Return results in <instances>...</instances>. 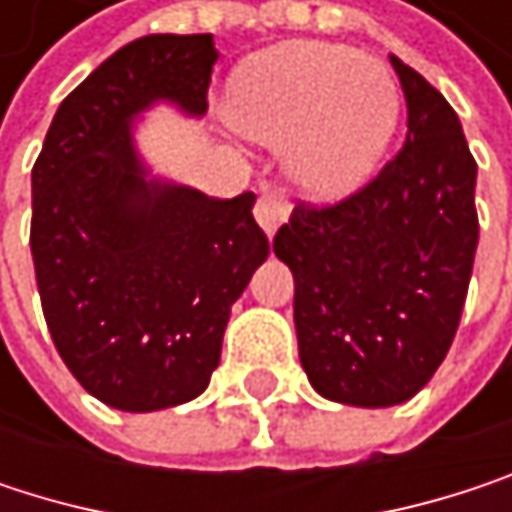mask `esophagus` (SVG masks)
Masks as SVG:
<instances>
[{"mask_svg": "<svg viewBox=\"0 0 512 512\" xmlns=\"http://www.w3.org/2000/svg\"><path fill=\"white\" fill-rule=\"evenodd\" d=\"M290 210H293V204H290V198H287L284 192L266 189V192H260V198H257L255 204L257 225L266 231V237H272V234L290 219Z\"/></svg>", "mask_w": 512, "mask_h": 512, "instance_id": "esophagus-1", "label": "esophagus"}]
</instances>
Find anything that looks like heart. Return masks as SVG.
<instances>
[{
    "label": "heart",
    "instance_id": "heart-1",
    "mask_svg": "<svg viewBox=\"0 0 512 512\" xmlns=\"http://www.w3.org/2000/svg\"><path fill=\"white\" fill-rule=\"evenodd\" d=\"M249 139L287 148L299 189L317 201L341 198L376 168L400 115L394 76L356 52L296 41L249 61L228 100Z\"/></svg>",
    "mask_w": 512,
    "mask_h": 512
}]
</instances>
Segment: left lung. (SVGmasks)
Listing matches in <instances>:
<instances>
[{"mask_svg":"<svg viewBox=\"0 0 512 512\" xmlns=\"http://www.w3.org/2000/svg\"><path fill=\"white\" fill-rule=\"evenodd\" d=\"M406 97V142L335 204L299 201L272 249L293 272L299 361L347 406L415 397L460 326L477 252V162L451 103L391 55Z\"/></svg>","mask_w":512,"mask_h":512,"instance_id":"left-lung-1","label":"left lung"}]
</instances>
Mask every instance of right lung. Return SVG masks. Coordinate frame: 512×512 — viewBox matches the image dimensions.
Returning <instances> with one entry per match:
<instances>
[{
	"label": "right lung",
	"instance_id": "right-lung-1",
	"mask_svg": "<svg viewBox=\"0 0 512 512\" xmlns=\"http://www.w3.org/2000/svg\"><path fill=\"white\" fill-rule=\"evenodd\" d=\"M213 35H148L109 55L52 118L32 168V260L52 344L112 409L198 397L231 305L269 255L255 195L148 180L130 121L154 100L207 112Z\"/></svg>",
	"mask_w": 512,
	"mask_h": 512
}]
</instances>
